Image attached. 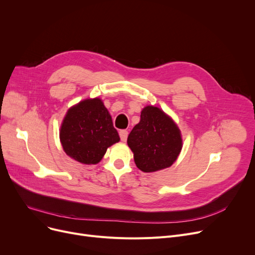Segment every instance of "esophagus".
<instances>
[{
    "label": "esophagus",
    "instance_id": "1",
    "mask_svg": "<svg viewBox=\"0 0 255 255\" xmlns=\"http://www.w3.org/2000/svg\"><path fill=\"white\" fill-rule=\"evenodd\" d=\"M119 134H120L121 140H122L123 142H125L127 140V137H128V131L127 130H120Z\"/></svg>",
    "mask_w": 255,
    "mask_h": 255
}]
</instances>
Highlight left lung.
I'll use <instances>...</instances> for the list:
<instances>
[{
	"instance_id": "left-lung-1",
	"label": "left lung",
	"mask_w": 255,
	"mask_h": 255,
	"mask_svg": "<svg viewBox=\"0 0 255 255\" xmlns=\"http://www.w3.org/2000/svg\"><path fill=\"white\" fill-rule=\"evenodd\" d=\"M136 166L143 172H155L171 166L178 159L183 139L181 130L161 109L146 105L139 123L127 139Z\"/></svg>"
}]
</instances>
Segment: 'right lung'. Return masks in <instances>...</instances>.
<instances>
[{
  "label": "right lung",
  "mask_w": 255,
  "mask_h": 255,
  "mask_svg": "<svg viewBox=\"0 0 255 255\" xmlns=\"http://www.w3.org/2000/svg\"><path fill=\"white\" fill-rule=\"evenodd\" d=\"M64 152L75 161L91 165L101 161L109 146L120 141L103 101L89 98L67 111L60 128Z\"/></svg>",
  "instance_id": "right-lung-1"
}]
</instances>
